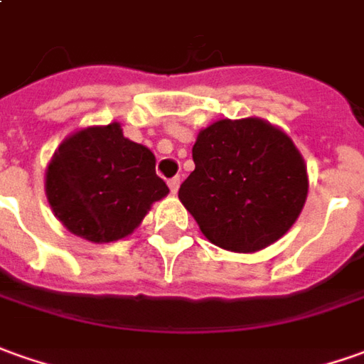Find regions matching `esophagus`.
<instances>
[{
    "mask_svg": "<svg viewBox=\"0 0 364 364\" xmlns=\"http://www.w3.org/2000/svg\"><path fill=\"white\" fill-rule=\"evenodd\" d=\"M180 182H182V178H180V176H174V178H170V180H168V186H170V192H172V194H176V192H178V188H180Z\"/></svg>",
    "mask_w": 364,
    "mask_h": 364,
    "instance_id": "34e87169",
    "label": "esophagus"
}]
</instances>
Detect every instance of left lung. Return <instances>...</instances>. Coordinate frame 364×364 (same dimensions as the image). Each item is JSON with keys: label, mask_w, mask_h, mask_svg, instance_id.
I'll list each match as a JSON object with an SVG mask.
<instances>
[{"label": "left lung", "mask_w": 364, "mask_h": 364, "mask_svg": "<svg viewBox=\"0 0 364 364\" xmlns=\"http://www.w3.org/2000/svg\"><path fill=\"white\" fill-rule=\"evenodd\" d=\"M192 158L196 168L178 198L218 247L259 252L301 214L309 190L305 160L267 120H215L198 132Z\"/></svg>", "instance_id": "1"}]
</instances>
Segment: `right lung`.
Wrapping results in <instances>:
<instances>
[{
	"label": "right lung",
	"instance_id": "1",
	"mask_svg": "<svg viewBox=\"0 0 364 364\" xmlns=\"http://www.w3.org/2000/svg\"><path fill=\"white\" fill-rule=\"evenodd\" d=\"M168 192L156 176L154 154L124 139L119 122L75 130L45 170V194L55 218L92 244L132 234Z\"/></svg>",
	"mask_w": 364,
	"mask_h": 364
}]
</instances>
